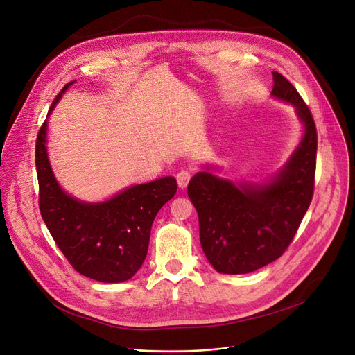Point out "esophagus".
I'll use <instances>...</instances> for the list:
<instances>
[{
    "instance_id": "esophagus-1",
    "label": "esophagus",
    "mask_w": 355,
    "mask_h": 355,
    "mask_svg": "<svg viewBox=\"0 0 355 355\" xmlns=\"http://www.w3.org/2000/svg\"><path fill=\"white\" fill-rule=\"evenodd\" d=\"M192 177V173L189 170H181L178 174H177V182H178V187L180 188H185L189 182Z\"/></svg>"
}]
</instances>
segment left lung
I'll return each instance as SVG.
<instances>
[{"instance_id": "8db88e82", "label": "left lung", "mask_w": 355, "mask_h": 355, "mask_svg": "<svg viewBox=\"0 0 355 355\" xmlns=\"http://www.w3.org/2000/svg\"><path fill=\"white\" fill-rule=\"evenodd\" d=\"M270 94L292 105L304 128L283 168L265 182H232L200 171L188 184V197L198 212L202 250L219 273H250L276 261L293 241L313 198L317 153L313 116L296 87L279 72H273Z\"/></svg>"}]
</instances>
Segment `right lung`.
Wrapping results in <instances>:
<instances>
[{"label":"right lung","mask_w":355,"mask_h":355,"mask_svg":"<svg viewBox=\"0 0 355 355\" xmlns=\"http://www.w3.org/2000/svg\"><path fill=\"white\" fill-rule=\"evenodd\" d=\"M73 82L63 86L48 116ZM45 120L37 137L35 164L40 211L60 252L80 275L103 283H120L141 268L157 212L177 192L174 177L157 178L120 191L103 202H85L58 184L46 151Z\"/></svg>","instance_id":"obj_1"}]
</instances>
